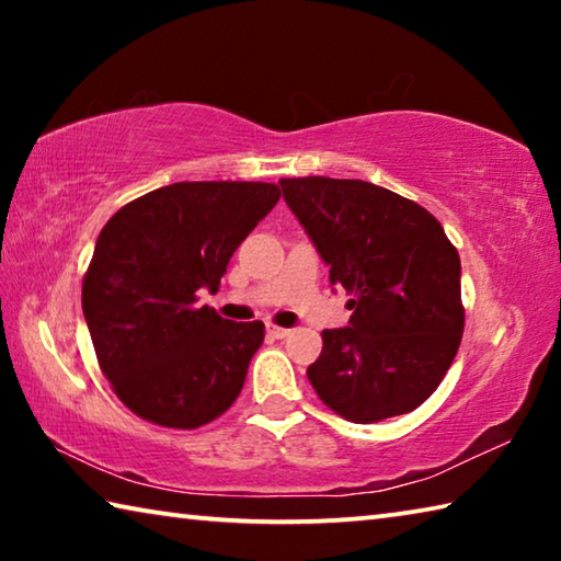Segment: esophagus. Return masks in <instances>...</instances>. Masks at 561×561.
<instances>
[{"label": "esophagus", "mask_w": 561, "mask_h": 561, "mask_svg": "<svg viewBox=\"0 0 561 561\" xmlns=\"http://www.w3.org/2000/svg\"><path fill=\"white\" fill-rule=\"evenodd\" d=\"M267 334L272 339H287L289 336V329H282V327H267Z\"/></svg>", "instance_id": "obj_1"}]
</instances>
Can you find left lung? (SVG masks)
Returning a JSON list of instances; mask_svg holds the SVG:
<instances>
[{
	"mask_svg": "<svg viewBox=\"0 0 561 561\" xmlns=\"http://www.w3.org/2000/svg\"><path fill=\"white\" fill-rule=\"evenodd\" d=\"M284 201L354 299L344 329H324L309 383L331 411L378 423L415 411L458 354L460 257L440 222L366 180L284 178Z\"/></svg>",
	"mask_w": 561,
	"mask_h": 561,
	"instance_id": "1",
	"label": "left lung"
}]
</instances>
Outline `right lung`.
<instances>
[{"label": "right lung", "mask_w": 561, "mask_h": 561, "mask_svg": "<svg viewBox=\"0 0 561 561\" xmlns=\"http://www.w3.org/2000/svg\"><path fill=\"white\" fill-rule=\"evenodd\" d=\"M277 201L272 183H173L103 227L81 307L101 371L133 413L193 431L237 401L264 324L197 307V291L220 289L234 250Z\"/></svg>", "instance_id": "obj_1"}]
</instances>
